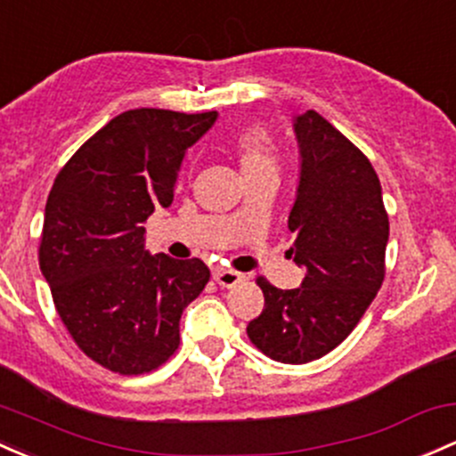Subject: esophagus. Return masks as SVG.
<instances>
[{"mask_svg":"<svg viewBox=\"0 0 456 456\" xmlns=\"http://www.w3.org/2000/svg\"><path fill=\"white\" fill-rule=\"evenodd\" d=\"M242 280V273L232 271V268H218V271H214V281L218 286H223V289H233V286L240 284Z\"/></svg>","mask_w":456,"mask_h":456,"instance_id":"obj_1","label":"esophagus"}]
</instances>
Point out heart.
<instances>
[{
  "label": "heart",
  "mask_w": 456,
  "mask_h": 456,
  "mask_svg": "<svg viewBox=\"0 0 456 456\" xmlns=\"http://www.w3.org/2000/svg\"><path fill=\"white\" fill-rule=\"evenodd\" d=\"M233 152L242 175L262 167H275V146L265 128L251 126L238 133L233 140Z\"/></svg>",
  "instance_id": "1"
}]
</instances>
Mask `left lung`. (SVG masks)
Returning a JSON list of instances; mask_svg holds the SVG:
<instances>
[{
    "instance_id": "8db88e82",
    "label": "left lung",
    "mask_w": 456,
    "mask_h": 456,
    "mask_svg": "<svg viewBox=\"0 0 456 456\" xmlns=\"http://www.w3.org/2000/svg\"><path fill=\"white\" fill-rule=\"evenodd\" d=\"M292 131L299 179L289 256L305 275L290 290L260 277L265 310L247 334L273 361L304 365L341 345L380 290L389 218L373 166L323 115H295Z\"/></svg>"
}]
</instances>
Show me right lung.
I'll return each mask as SVG.
<instances>
[{
  "label": "right lung",
  "instance_id": "1",
  "mask_svg": "<svg viewBox=\"0 0 456 456\" xmlns=\"http://www.w3.org/2000/svg\"><path fill=\"white\" fill-rule=\"evenodd\" d=\"M218 113L133 109L76 151L45 203L38 265L78 347L98 365L152 371L179 347V321L209 281L199 257L146 248L143 223L175 199L185 152Z\"/></svg>",
  "mask_w": 456,
  "mask_h": 456
}]
</instances>
